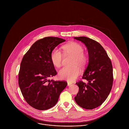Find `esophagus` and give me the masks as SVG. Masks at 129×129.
Wrapping results in <instances>:
<instances>
[{
  "instance_id": "1",
  "label": "esophagus",
  "mask_w": 129,
  "mask_h": 129,
  "mask_svg": "<svg viewBox=\"0 0 129 129\" xmlns=\"http://www.w3.org/2000/svg\"><path fill=\"white\" fill-rule=\"evenodd\" d=\"M72 85V83L70 82H68V86H70Z\"/></svg>"
}]
</instances>
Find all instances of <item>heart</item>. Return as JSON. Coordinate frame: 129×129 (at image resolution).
Masks as SVG:
<instances>
[{
  "label": "heart",
  "mask_w": 129,
  "mask_h": 129,
  "mask_svg": "<svg viewBox=\"0 0 129 129\" xmlns=\"http://www.w3.org/2000/svg\"><path fill=\"white\" fill-rule=\"evenodd\" d=\"M64 54L73 56L71 67H63L58 72V76L61 79L70 82L74 81L80 73L81 69H84L88 62V57L83 53L84 49L79 44L72 42L65 45L62 47ZM63 55L58 49H54L51 55V59L53 64L56 68L61 65Z\"/></svg>",
  "instance_id": "b5f03b06"
}]
</instances>
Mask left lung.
<instances>
[{"label":"left lung","instance_id":"8db88e82","mask_svg":"<svg viewBox=\"0 0 129 129\" xmlns=\"http://www.w3.org/2000/svg\"><path fill=\"white\" fill-rule=\"evenodd\" d=\"M74 39L85 44L89 57L82 77L87 82L80 81L76 83L79 91L74 99L80 107L93 109L105 101L112 89L113 76L111 61L104 49L97 42L86 37Z\"/></svg>","mask_w":129,"mask_h":129}]
</instances>
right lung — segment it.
<instances>
[{"instance_id": "right-lung-1", "label": "right lung", "mask_w": 129, "mask_h": 129, "mask_svg": "<svg viewBox=\"0 0 129 129\" xmlns=\"http://www.w3.org/2000/svg\"><path fill=\"white\" fill-rule=\"evenodd\" d=\"M66 40L48 37L35 42L24 55L20 64L18 83L26 101L32 107L46 110L54 107L60 93L67 86L66 81L50 80L56 74L51 55Z\"/></svg>"}]
</instances>
